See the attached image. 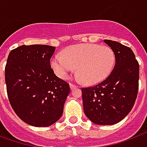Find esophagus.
<instances>
[{
  "mask_svg": "<svg viewBox=\"0 0 147 147\" xmlns=\"http://www.w3.org/2000/svg\"><path fill=\"white\" fill-rule=\"evenodd\" d=\"M77 87V85H75V84H69V88H70V89L73 90L74 88H76Z\"/></svg>",
  "mask_w": 147,
  "mask_h": 147,
  "instance_id": "esophagus-1",
  "label": "esophagus"
}]
</instances>
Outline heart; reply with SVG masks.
Instances as JSON below:
<instances>
[{
    "label": "heart",
    "instance_id": "b5f03b06",
    "mask_svg": "<svg viewBox=\"0 0 147 147\" xmlns=\"http://www.w3.org/2000/svg\"><path fill=\"white\" fill-rule=\"evenodd\" d=\"M63 56L54 55L51 68L60 78H68L78 68L85 84L93 85L101 82L110 75L115 63L113 49L96 44H81L70 46L63 51Z\"/></svg>",
    "mask_w": 147,
    "mask_h": 147
}]
</instances>
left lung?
<instances>
[{
  "label": "left lung",
  "mask_w": 147,
  "mask_h": 147,
  "mask_svg": "<svg viewBox=\"0 0 147 147\" xmlns=\"http://www.w3.org/2000/svg\"><path fill=\"white\" fill-rule=\"evenodd\" d=\"M104 42L115 55L113 70L101 83L81 91L87 117L96 125H111L123 120L133 107L139 89L140 66L130 48L110 40Z\"/></svg>",
  "instance_id": "obj_1"
}]
</instances>
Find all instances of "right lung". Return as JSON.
Masks as SVG:
<instances>
[{
  "label": "right lung",
  "mask_w": 147,
  "mask_h": 147,
  "mask_svg": "<svg viewBox=\"0 0 147 147\" xmlns=\"http://www.w3.org/2000/svg\"><path fill=\"white\" fill-rule=\"evenodd\" d=\"M55 47L22 45L10 51L5 83L11 107L19 118L34 127H48L59 120L69 95V84L51 68Z\"/></svg>",
  "instance_id": "obj_1"
}]
</instances>
